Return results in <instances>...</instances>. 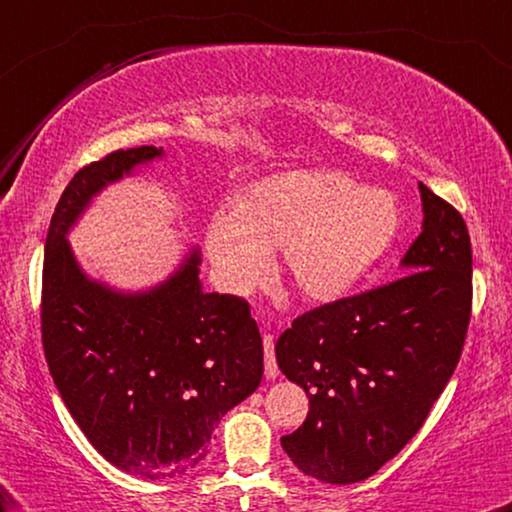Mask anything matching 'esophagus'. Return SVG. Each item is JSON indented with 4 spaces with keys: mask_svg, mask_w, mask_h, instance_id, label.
Segmentation results:
<instances>
[{
    "mask_svg": "<svg viewBox=\"0 0 512 512\" xmlns=\"http://www.w3.org/2000/svg\"><path fill=\"white\" fill-rule=\"evenodd\" d=\"M263 352H266V378H278V364H275L273 338L270 335L263 338Z\"/></svg>",
    "mask_w": 512,
    "mask_h": 512,
    "instance_id": "esophagus-1",
    "label": "esophagus"
}]
</instances>
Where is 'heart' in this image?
<instances>
[{"label": "heart", "instance_id": "b5f03b06", "mask_svg": "<svg viewBox=\"0 0 512 512\" xmlns=\"http://www.w3.org/2000/svg\"><path fill=\"white\" fill-rule=\"evenodd\" d=\"M402 225L393 191L362 186L328 167L270 174L249 184L232 210H218L203 232L215 278L242 294L270 268L311 304L345 297L388 254Z\"/></svg>", "mask_w": 512, "mask_h": 512}]
</instances>
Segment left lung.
<instances>
[{
    "instance_id": "obj_1",
    "label": "left lung",
    "mask_w": 512,
    "mask_h": 512,
    "mask_svg": "<svg viewBox=\"0 0 512 512\" xmlns=\"http://www.w3.org/2000/svg\"><path fill=\"white\" fill-rule=\"evenodd\" d=\"M422 234L400 278L299 316L275 342L280 371L309 395L306 422L280 438L304 474L364 482L410 443L458 366L472 309L462 215L419 182Z\"/></svg>"
}]
</instances>
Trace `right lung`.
Here are the masks:
<instances>
[{
	"mask_svg": "<svg viewBox=\"0 0 512 512\" xmlns=\"http://www.w3.org/2000/svg\"><path fill=\"white\" fill-rule=\"evenodd\" d=\"M165 155L117 150L78 170L54 208L42 268V345L66 410L110 465L150 482L194 470L220 419L263 376L249 304L203 292L196 244L143 290L93 278L71 249L95 198Z\"/></svg>",
	"mask_w": 512,
	"mask_h": 512,
	"instance_id": "add662e5",
	"label": "right lung"
}]
</instances>
